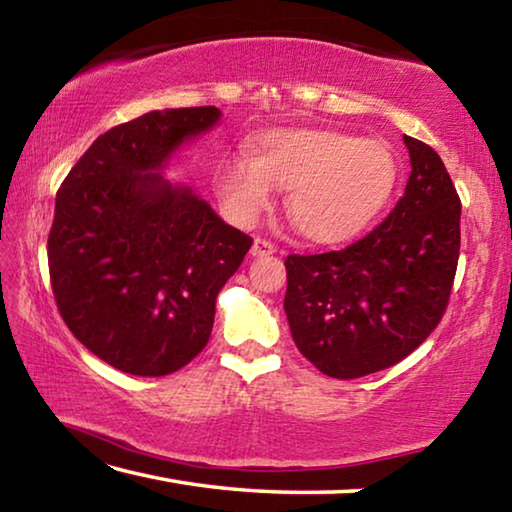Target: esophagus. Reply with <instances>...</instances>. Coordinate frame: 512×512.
I'll list each match as a JSON object with an SVG mask.
<instances>
[{
    "label": "esophagus",
    "mask_w": 512,
    "mask_h": 512,
    "mask_svg": "<svg viewBox=\"0 0 512 512\" xmlns=\"http://www.w3.org/2000/svg\"><path fill=\"white\" fill-rule=\"evenodd\" d=\"M275 253V246L271 244V241H266L262 237H257L253 241V248H250V255L253 257H266V255H273Z\"/></svg>",
    "instance_id": "esophagus-1"
}]
</instances>
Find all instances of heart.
I'll list each match as a JSON object with an SVG mask.
<instances>
[{"label": "heart", "mask_w": 512, "mask_h": 512, "mask_svg": "<svg viewBox=\"0 0 512 512\" xmlns=\"http://www.w3.org/2000/svg\"><path fill=\"white\" fill-rule=\"evenodd\" d=\"M395 183V160L379 140L329 128H280L257 140L253 158L219 171V192L239 221H253L289 189L287 214L314 244L352 239L375 219Z\"/></svg>", "instance_id": "b5f03b06"}]
</instances>
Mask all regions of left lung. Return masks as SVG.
Segmentation results:
<instances>
[{"mask_svg": "<svg viewBox=\"0 0 512 512\" xmlns=\"http://www.w3.org/2000/svg\"><path fill=\"white\" fill-rule=\"evenodd\" d=\"M411 173L391 214L343 250L289 255L287 311L302 357L327 377L391 368L436 329L461 250V198L440 155L404 135Z\"/></svg>", "mask_w": 512, "mask_h": 512, "instance_id": "left-lung-1", "label": "left lung"}]
</instances>
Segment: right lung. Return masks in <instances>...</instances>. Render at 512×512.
<instances>
[{
    "label": "right lung",
    "instance_id": "right-lung-1",
    "mask_svg": "<svg viewBox=\"0 0 512 512\" xmlns=\"http://www.w3.org/2000/svg\"><path fill=\"white\" fill-rule=\"evenodd\" d=\"M221 119L153 110L99 135L60 185L47 239L60 316L101 361L137 377L187 366L210 341L216 296L253 239L158 173Z\"/></svg>",
    "mask_w": 512,
    "mask_h": 512
}]
</instances>
